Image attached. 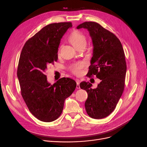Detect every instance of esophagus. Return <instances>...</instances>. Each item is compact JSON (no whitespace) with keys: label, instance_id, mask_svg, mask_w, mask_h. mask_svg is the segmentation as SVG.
<instances>
[{"label":"esophagus","instance_id":"34e87169","mask_svg":"<svg viewBox=\"0 0 147 147\" xmlns=\"http://www.w3.org/2000/svg\"><path fill=\"white\" fill-rule=\"evenodd\" d=\"M76 88H80V80H76Z\"/></svg>","mask_w":147,"mask_h":147}]
</instances>
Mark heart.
<instances>
[{"instance_id": "1", "label": "heart", "mask_w": 147, "mask_h": 147, "mask_svg": "<svg viewBox=\"0 0 147 147\" xmlns=\"http://www.w3.org/2000/svg\"><path fill=\"white\" fill-rule=\"evenodd\" d=\"M69 41L75 48L85 45L86 43V37L84 34L78 30H74L69 37ZM86 66L84 61H80L73 63L69 67V70L72 74L75 75H80L82 70Z\"/></svg>"}]
</instances>
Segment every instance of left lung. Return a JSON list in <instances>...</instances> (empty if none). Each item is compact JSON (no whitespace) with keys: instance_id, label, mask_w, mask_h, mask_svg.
<instances>
[{"instance_id":"8db88e82","label":"left lung","mask_w":147,"mask_h":147,"mask_svg":"<svg viewBox=\"0 0 147 147\" xmlns=\"http://www.w3.org/2000/svg\"><path fill=\"white\" fill-rule=\"evenodd\" d=\"M76 28L87 29L92 39L93 53L87 76L101 80L93 89L91 83H80L88 93L86 110L90 117L101 119L113 113L123 93L127 69L124 50L115 34L98 23L87 22Z\"/></svg>"}]
</instances>
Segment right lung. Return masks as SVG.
I'll return each instance as SVG.
<instances>
[{
  "instance_id": "1",
  "label": "right lung",
  "mask_w": 147,
  "mask_h": 147,
  "mask_svg": "<svg viewBox=\"0 0 147 147\" xmlns=\"http://www.w3.org/2000/svg\"><path fill=\"white\" fill-rule=\"evenodd\" d=\"M71 22L52 23L43 27L25 43L18 61L17 76L21 94L30 113L40 121L51 122L60 116L76 82L61 78L53 85L47 81V67L58 59L60 40Z\"/></svg>"
}]
</instances>
